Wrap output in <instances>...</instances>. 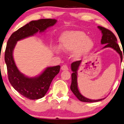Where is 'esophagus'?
I'll return each instance as SVG.
<instances>
[{
  "instance_id": "1",
  "label": "esophagus",
  "mask_w": 124,
  "mask_h": 124,
  "mask_svg": "<svg viewBox=\"0 0 124 124\" xmlns=\"http://www.w3.org/2000/svg\"><path fill=\"white\" fill-rule=\"evenodd\" d=\"M61 69H62V70H68V68L66 65H63V66H62V67H61Z\"/></svg>"
}]
</instances>
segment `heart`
<instances>
[{
    "label": "heart",
    "instance_id": "obj_1",
    "mask_svg": "<svg viewBox=\"0 0 124 124\" xmlns=\"http://www.w3.org/2000/svg\"><path fill=\"white\" fill-rule=\"evenodd\" d=\"M59 48L65 52L73 51V56L78 59L86 54L94 47V41L91 38L86 36L84 32L80 31H68L61 35L59 39ZM56 53L59 48H55Z\"/></svg>",
    "mask_w": 124,
    "mask_h": 124
}]
</instances>
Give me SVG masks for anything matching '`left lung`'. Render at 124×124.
<instances>
[{
    "mask_svg": "<svg viewBox=\"0 0 124 124\" xmlns=\"http://www.w3.org/2000/svg\"><path fill=\"white\" fill-rule=\"evenodd\" d=\"M98 28L100 29V31L102 32V37L101 39V44H105V46L103 48L107 47H110L113 48V50L116 51L117 53L120 55L121 58V62L123 61V54L121 51L120 50V48L117 43V39L116 37L115 36L114 33L110 30L106 29V28L102 27V26H98ZM82 61H77L76 62H73L71 64V69L73 73L71 74V84L70 85V89L74 95L77 97L78 100H80L81 102H96L99 101H102L105 98L98 100L89 99L88 98H86L81 94L78 89V84H77V71H78V68L80 66V64L81 63Z\"/></svg>",
    "mask_w": 124,
    "mask_h": 124,
    "instance_id": "obj_1",
    "label": "left lung"
}]
</instances>
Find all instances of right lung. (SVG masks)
<instances>
[{"label": "right lung", "mask_w": 124, "mask_h": 124, "mask_svg": "<svg viewBox=\"0 0 124 124\" xmlns=\"http://www.w3.org/2000/svg\"><path fill=\"white\" fill-rule=\"evenodd\" d=\"M56 22L55 19L32 21L13 33L7 41L4 60L7 65L8 80L17 92L29 99H39L44 96L53 78L59 72L61 67L59 65L47 67L38 76L27 77L21 73L16 66L13 51L18 41L33 36L38 32H44Z\"/></svg>", "instance_id": "obj_1"}]
</instances>
